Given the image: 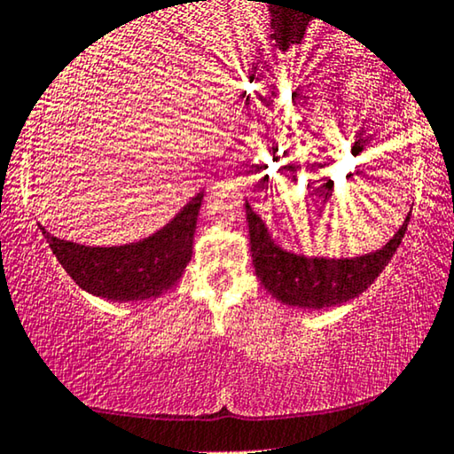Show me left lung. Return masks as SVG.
<instances>
[{
    "label": "left lung",
    "instance_id": "8db88e82",
    "mask_svg": "<svg viewBox=\"0 0 454 454\" xmlns=\"http://www.w3.org/2000/svg\"><path fill=\"white\" fill-rule=\"evenodd\" d=\"M245 207L251 234V257L261 284L279 302L315 310L360 296L388 265L411 218L410 212L397 234L379 251L352 259H327L286 251L276 245L267 232L265 222L253 212L248 201Z\"/></svg>",
    "mask_w": 454,
    "mask_h": 454
}]
</instances>
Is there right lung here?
Segmentation results:
<instances>
[{"label": "right lung", "instance_id": "obj_1", "mask_svg": "<svg viewBox=\"0 0 454 454\" xmlns=\"http://www.w3.org/2000/svg\"><path fill=\"white\" fill-rule=\"evenodd\" d=\"M203 193H197L168 224L148 239L123 247H86L61 240L38 224L51 251L82 290L117 300L160 296L183 276L193 253V234Z\"/></svg>", "mask_w": 454, "mask_h": 454}]
</instances>
